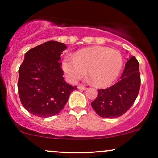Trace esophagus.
<instances>
[{
	"mask_svg": "<svg viewBox=\"0 0 158 158\" xmlns=\"http://www.w3.org/2000/svg\"><path fill=\"white\" fill-rule=\"evenodd\" d=\"M86 87L83 86V85H79V86H78V89L79 90H86Z\"/></svg>",
	"mask_w": 158,
	"mask_h": 158,
	"instance_id": "obj_1",
	"label": "esophagus"
}]
</instances>
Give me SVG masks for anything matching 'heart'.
I'll use <instances>...</instances> for the list:
<instances>
[{
	"instance_id": "obj_1",
	"label": "heart",
	"mask_w": 158,
	"mask_h": 158,
	"mask_svg": "<svg viewBox=\"0 0 158 158\" xmlns=\"http://www.w3.org/2000/svg\"><path fill=\"white\" fill-rule=\"evenodd\" d=\"M123 64V56L119 51L107 47L94 46L79 50L73 58H64L62 68L71 81L81 79L88 70L96 86L106 87L116 80Z\"/></svg>"
}]
</instances>
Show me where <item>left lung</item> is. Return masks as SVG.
I'll list each match as a JSON object with an SVG mask.
<instances>
[{"label": "left lung", "mask_w": 158, "mask_h": 158, "mask_svg": "<svg viewBox=\"0 0 158 158\" xmlns=\"http://www.w3.org/2000/svg\"><path fill=\"white\" fill-rule=\"evenodd\" d=\"M140 88L139 63L135 56L128 59L122 75L116 84L106 89L98 90L91 102L96 113L104 118H116L133 106Z\"/></svg>", "instance_id": "obj_1"}]
</instances>
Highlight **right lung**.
<instances>
[{
	"label": "right lung",
	"mask_w": 158,
	"mask_h": 158,
	"mask_svg": "<svg viewBox=\"0 0 158 158\" xmlns=\"http://www.w3.org/2000/svg\"><path fill=\"white\" fill-rule=\"evenodd\" d=\"M63 43L47 41L30 49L19 70L18 90L21 104L27 111L39 117H50L62 110L76 86L65 82L61 53Z\"/></svg>",
	"instance_id": "obj_1"
}]
</instances>
